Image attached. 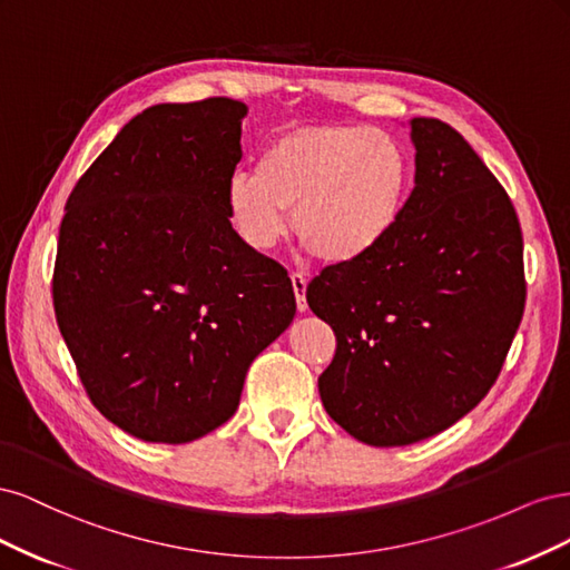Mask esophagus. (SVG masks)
Instances as JSON below:
<instances>
[{"instance_id":"34e87169","label":"esophagus","mask_w":570,"mask_h":570,"mask_svg":"<svg viewBox=\"0 0 570 570\" xmlns=\"http://www.w3.org/2000/svg\"><path fill=\"white\" fill-rule=\"evenodd\" d=\"M292 289H295V299H297V308L299 312H306V275L302 273H292Z\"/></svg>"}]
</instances>
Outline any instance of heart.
Masks as SVG:
<instances>
[{"label":"heart","mask_w":570,"mask_h":570,"mask_svg":"<svg viewBox=\"0 0 570 570\" xmlns=\"http://www.w3.org/2000/svg\"><path fill=\"white\" fill-rule=\"evenodd\" d=\"M413 159L400 137L364 126H299L275 135L256 170L226 185L230 226L245 245L268 252L287 233L327 264H352L400 226Z\"/></svg>","instance_id":"1"}]
</instances>
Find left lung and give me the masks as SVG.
<instances>
[{
  "label": "left lung",
  "mask_w": 570,
  "mask_h": 570,
  "mask_svg": "<svg viewBox=\"0 0 570 570\" xmlns=\"http://www.w3.org/2000/svg\"><path fill=\"white\" fill-rule=\"evenodd\" d=\"M416 185L368 256L306 287L333 327L325 411L373 446L442 433L494 385L525 308L523 235L507 189L438 118H411Z\"/></svg>",
  "instance_id": "1"
}]
</instances>
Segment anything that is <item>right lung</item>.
<instances>
[{"label":"right lung","instance_id":"right-lung-1","mask_svg":"<svg viewBox=\"0 0 570 570\" xmlns=\"http://www.w3.org/2000/svg\"><path fill=\"white\" fill-rule=\"evenodd\" d=\"M247 107L157 105L120 128L68 195L51 299L90 402L145 442L226 423L252 361L295 318L287 271L226 212Z\"/></svg>","mask_w":570,"mask_h":570}]
</instances>
